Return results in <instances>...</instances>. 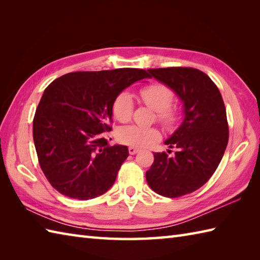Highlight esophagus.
I'll return each mask as SVG.
<instances>
[{"instance_id":"34e87169","label":"esophagus","mask_w":260,"mask_h":260,"mask_svg":"<svg viewBox=\"0 0 260 260\" xmlns=\"http://www.w3.org/2000/svg\"><path fill=\"white\" fill-rule=\"evenodd\" d=\"M128 152H129L131 155H134V154H136L137 152H139V148H136L134 146H129L128 147Z\"/></svg>"}]
</instances>
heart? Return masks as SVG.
<instances>
[{
	"instance_id": "b5f03b06",
	"label": "heart",
	"mask_w": 260,
	"mask_h": 260,
	"mask_svg": "<svg viewBox=\"0 0 260 260\" xmlns=\"http://www.w3.org/2000/svg\"><path fill=\"white\" fill-rule=\"evenodd\" d=\"M141 97L148 107L156 110L157 120L167 128H173L179 120V109L172 105L174 91L162 82H152L141 88ZM134 112V99L128 91L119 92L114 99L112 113L120 123L129 121ZM161 133L156 127L131 125L120 128L117 139L120 143L136 147H146L156 142Z\"/></svg>"
}]
</instances>
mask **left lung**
Segmentation results:
<instances>
[{
	"label": "left lung",
	"instance_id": "obj_1",
	"mask_svg": "<svg viewBox=\"0 0 260 260\" xmlns=\"http://www.w3.org/2000/svg\"><path fill=\"white\" fill-rule=\"evenodd\" d=\"M148 73L172 88L184 103L183 123L165 141L178 151L173 156L154 153V162L145 174L157 194L179 198L200 189L217 170L229 140L227 113L217 85L203 71L169 67Z\"/></svg>",
	"mask_w": 260,
	"mask_h": 260
}]
</instances>
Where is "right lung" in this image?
Masks as SVG:
<instances>
[{"mask_svg":"<svg viewBox=\"0 0 260 260\" xmlns=\"http://www.w3.org/2000/svg\"><path fill=\"white\" fill-rule=\"evenodd\" d=\"M144 69L76 71L49 85L33 118V141L43 174L61 194L90 200L108 191L128 156L125 145H109L112 105Z\"/></svg>","mask_w":260,"mask_h":260,"instance_id":"add662e5","label":"right lung"}]
</instances>
